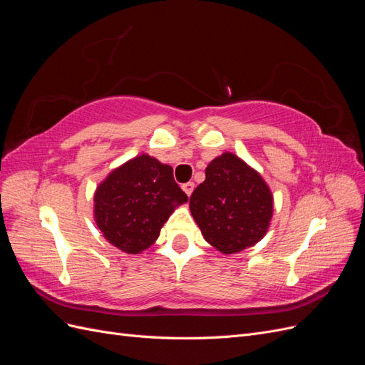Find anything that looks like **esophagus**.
Masks as SVG:
<instances>
[{
  "label": "esophagus",
  "mask_w": 365,
  "mask_h": 365,
  "mask_svg": "<svg viewBox=\"0 0 365 365\" xmlns=\"http://www.w3.org/2000/svg\"><path fill=\"white\" fill-rule=\"evenodd\" d=\"M193 189H195V184H193L192 181H189V182H185V184H182V190L185 192V195H187V196H190V195H192Z\"/></svg>",
  "instance_id": "34e87169"
}]
</instances>
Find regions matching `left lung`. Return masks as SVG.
I'll return each instance as SVG.
<instances>
[{"instance_id":"left-lung-1","label":"left lung","mask_w":365,"mask_h":365,"mask_svg":"<svg viewBox=\"0 0 365 365\" xmlns=\"http://www.w3.org/2000/svg\"><path fill=\"white\" fill-rule=\"evenodd\" d=\"M190 212L210 245L233 254L256 245L272 217V195L262 176L233 153L207 165L190 196Z\"/></svg>"}]
</instances>
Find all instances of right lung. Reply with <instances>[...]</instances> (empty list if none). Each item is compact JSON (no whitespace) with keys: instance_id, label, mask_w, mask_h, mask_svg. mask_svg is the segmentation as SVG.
Wrapping results in <instances>:
<instances>
[{"instance_id":"add662e5","label":"right lung","mask_w":365,"mask_h":365,"mask_svg":"<svg viewBox=\"0 0 365 365\" xmlns=\"http://www.w3.org/2000/svg\"><path fill=\"white\" fill-rule=\"evenodd\" d=\"M189 201L173 169L149 155L120 165L97 187L94 219L105 239L128 254L149 248L176 205Z\"/></svg>"}]
</instances>
